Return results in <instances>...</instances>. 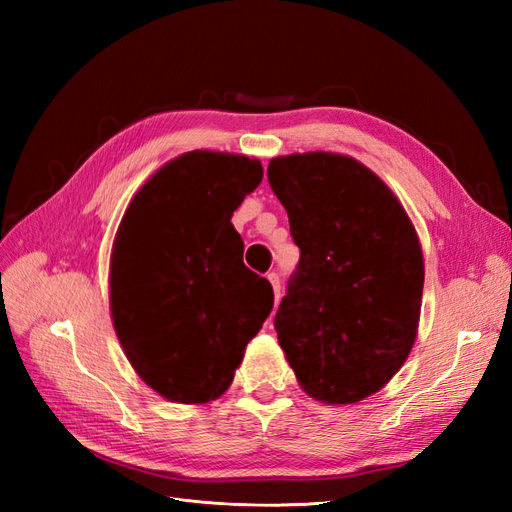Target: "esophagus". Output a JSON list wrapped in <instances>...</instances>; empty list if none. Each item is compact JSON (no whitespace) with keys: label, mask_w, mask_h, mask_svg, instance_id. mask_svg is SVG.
I'll list each match as a JSON object with an SVG mask.
<instances>
[{"label":"esophagus","mask_w":512,"mask_h":512,"mask_svg":"<svg viewBox=\"0 0 512 512\" xmlns=\"http://www.w3.org/2000/svg\"><path fill=\"white\" fill-rule=\"evenodd\" d=\"M267 277H269V282H271V286H273V292H275V305H277V301H280V297H282V292H280V275H277L275 271H271Z\"/></svg>","instance_id":"esophagus-1"}]
</instances>
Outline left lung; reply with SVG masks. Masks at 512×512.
<instances>
[{
  "mask_svg": "<svg viewBox=\"0 0 512 512\" xmlns=\"http://www.w3.org/2000/svg\"><path fill=\"white\" fill-rule=\"evenodd\" d=\"M267 177L301 250L273 320L277 339L307 395L354 404L412 350L425 282L416 230L352 158L294 153L271 160Z\"/></svg>",
  "mask_w": 512,
  "mask_h": 512,
  "instance_id": "1",
  "label": "left lung"
}]
</instances>
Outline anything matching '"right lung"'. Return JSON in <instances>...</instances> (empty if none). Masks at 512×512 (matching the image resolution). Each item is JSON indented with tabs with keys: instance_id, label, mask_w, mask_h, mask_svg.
I'll return each mask as SVG.
<instances>
[{
	"instance_id": "obj_1",
	"label": "right lung",
	"mask_w": 512,
	"mask_h": 512,
	"mask_svg": "<svg viewBox=\"0 0 512 512\" xmlns=\"http://www.w3.org/2000/svg\"><path fill=\"white\" fill-rule=\"evenodd\" d=\"M260 179L258 160L190 151L138 190L119 224L113 324L136 374L166 399L220 397L271 314L273 288L243 265L230 224Z\"/></svg>"
}]
</instances>
